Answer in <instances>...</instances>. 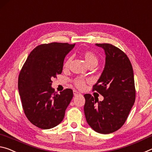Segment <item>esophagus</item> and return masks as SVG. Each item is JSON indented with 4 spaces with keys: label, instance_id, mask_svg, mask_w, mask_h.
<instances>
[{
    "label": "esophagus",
    "instance_id": "1",
    "mask_svg": "<svg viewBox=\"0 0 152 152\" xmlns=\"http://www.w3.org/2000/svg\"><path fill=\"white\" fill-rule=\"evenodd\" d=\"M73 94H74L75 96H77V95H79V94H81L79 93V91H77L73 90Z\"/></svg>",
    "mask_w": 152,
    "mask_h": 152
}]
</instances>
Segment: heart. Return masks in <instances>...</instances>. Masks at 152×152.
<instances>
[{
  "instance_id": "heart-1",
  "label": "heart",
  "mask_w": 152,
  "mask_h": 152,
  "mask_svg": "<svg viewBox=\"0 0 152 152\" xmlns=\"http://www.w3.org/2000/svg\"><path fill=\"white\" fill-rule=\"evenodd\" d=\"M81 55L83 57L86 64H88V66L93 65V64H96H96H98V57H97V56L93 53V52L87 50V51L83 52V53H82ZM71 59V58H68L66 60V61L64 62V68H68L69 63H70ZM74 84L77 88L83 89L85 88L86 81L81 78H77L74 80Z\"/></svg>"
}]
</instances>
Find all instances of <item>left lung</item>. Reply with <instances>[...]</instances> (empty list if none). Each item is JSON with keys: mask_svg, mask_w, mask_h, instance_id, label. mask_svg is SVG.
Wrapping results in <instances>:
<instances>
[{"mask_svg": "<svg viewBox=\"0 0 152 152\" xmlns=\"http://www.w3.org/2000/svg\"><path fill=\"white\" fill-rule=\"evenodd\" d=\"M104 50L106 63L93 91L103 96L102 101L84 95V113L94 131L109 134L124 125L135 100L133 67L126 54L110 44H96Z\"/></svg>", "mask_w": 152, "mask_h": 152, "instance_id": "1", "label": "left lung"}]
</instances>
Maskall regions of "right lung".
Returning a JSON list of instances; mask_svg holds the SVG:
<instances>
[{"label":"right lung","mask_w":152,"mask_h":152,"mask_svg":"<svg viewBox=\"0 0 152 152\" xmlns=\"http://www.w3.org/2000/svg\"><path fill=\"white\" fill-rule=\"evenodd\" d=\"M75 45L58 42L39 45L20 71L18 89L25 114L39 128L49 129L61 123L73 98L71 89L58 94L51 86L53 78L62 73L64 59Z\"/></svg>","instance_id":"obj_1"}]
</instances>
